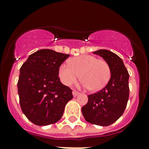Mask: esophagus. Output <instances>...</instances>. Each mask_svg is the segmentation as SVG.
I'll return each mask as SVG.
<instances>
[{
    "label": "esophagus",
    "instance_id": "1",
    "mask_svg": "<svg viewBox=\"0 0 149 149\" xmlns=\"http://www.w3.org/2000/svg\"><path fill=\"white\" fill-rule=\"evenodd\" d=\"M72 94H73V96H74V97H77V96L79 95V93L77 91H72Z\"/></svg>",
    "mask_w": 149,
    "mask_h": 149
}]
</instances>
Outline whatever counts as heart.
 Returning a JSON list of instances; mask_svg holds the SVG:
<instances>
[{
    "instance_id": "obj_1",
    "label": "heart",
    "mask_w": 149,
    "mask_h": 149,
    "mask_svg": "<svg viewBox=\"0 0 149 149\" xmlns=\"http://www.w3.org/2000/svg\"><path fill=\"white\" fill-rule=\"evenodd\" d=\"M79 74L83 86L91 91H98L107 84L111 71L107 62L90 55L74 57L70 59V64L63 63L58 70L61 80L66 86L72 85Z\"/></svg>"
}]
</instances>
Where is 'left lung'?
Wrapping results in <instances>:
<instances>
[{
  "label": "left lung",
  "mask_w": 149,
  "mask_h": 149,
  "mask_svg": "<svg viewBox=\"0 0 149 149\" xmlns=\"http://www.w3.org/2000/svg\"><path fill=\"white\" fill-rule=\"evenodd\" d=\"M107 62L111 71L106 86L88 95L87 104L82 107L85 120L93 125L109 126L122 115L129 97V74L122 59L106 49L93 52Z\"/></svg>",
  "instance_id": "obj_1"
}]
</instances>
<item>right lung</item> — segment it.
<instances>
[{
    "label": "right lung",
    "mask_w": 149,
    "mask_h": 149,
    "mask_svg": "<svg viewBox=\"0 0 149 149\" xmlns=\"http://www.w3.org/2000/svg\"><path fill=\"white\" fill-rule=\"evenodd\" d=\"M70 56L51 49L29 56L20 69L17 91L22 112L36 125L60 120L65 104L72 99V90L60 82L58 70Z\"/></svg>",
    "instance_id": "obj_1"
}]
</instances>
